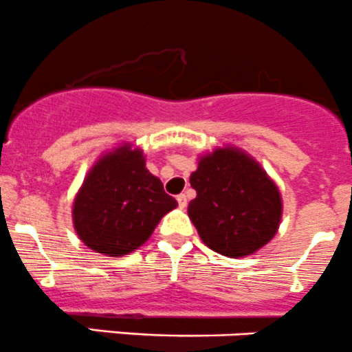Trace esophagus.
I'll return each mask as SVG.
<instances>
[{"mask_svg":"<svg viewBox=\"0 0 352 352\" xmlns=\"http://www.w3.org/2000/svg\"><path fill=\"white\" fill-rule=\"evenodd\" d=\"M177 203H179V206L184 210V208L187 206V196H186V194H179V196H177Z\"/></svg>","mask_w":352,"mask_h":352,"instance_id":"34e87169","label":"esophagus"}]
</instances>
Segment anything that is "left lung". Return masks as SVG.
Wrapping results in <instances>:
<instances>
[{"instance_id": "1", "label": "left lung", "mask_w": 352, "mask_h": 352, "mask_svg": "<svg viewBox=\"0 0 352 352\" xmlns=\"http://www.w3.org/2000/svg\"><path fill=\"white\" fill-rule=\"evenodd\" d=\"M189 180L197 196L187 213L201 241L214 252L242 258L277 234L282 220L280 190L242 149L223 146L199 156Z\"/></svg>"}]
</instances>
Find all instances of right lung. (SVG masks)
Here are the masks:
<instances>
[{"label": "right lung", "instance_id": "obj_1", "mask_svg": "<svg viewBox=\"0 0 352 352\" xmlns=\"http://www.w3.org/2000/svg\"><path fill=\"white\" fill-rule=\"evenodd\" d=\"M177 201L146 168L142 149L118 146L98 160L74 199L72 220L78 239L104 256L141 248Z\"/></svg>", "mask_w": 352, "mask_h": 352}]
</instances>
